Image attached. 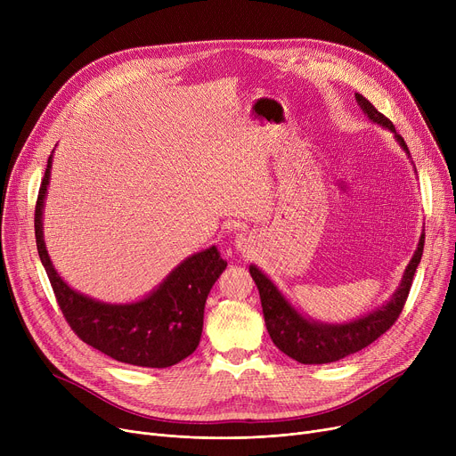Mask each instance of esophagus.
Returning <instances> with one entry per match:
<instances>
[{
	"label": "esophagus",
	"instance_id": "34e87169",
	"mask_svg": "<svg viewBox=\"0 0 456 456\" xmlns=\"http://www.w3.org/2000/svg\"><path fill=\"white\" fill-rule=\"evenodd\" d=\"M234 246L240 253H249L255 246V240H253V236L249 232H240V234H236V238H234Z\"/></svg>",
	"mask_w": 456,
	"mask_h": 456
}]
</instances>
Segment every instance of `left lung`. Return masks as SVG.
Instances as JSON below:
<instances>
[{
	"label": "left lung",
	"mask_w": 456,
	"mask_h": 456,
	"mask_svg": "<svg viewBox=\"0 0 456 456\" xmlns=\"http://www.w3.org/2000/svg\"><path fill=\"white\" fill-rule=\"evenodd\" d=\"M354 98L371 122L390 129L395 134L399 146L409 153V148H406L403 136L395 133V127L390 119L385 114H380L362 94H354ZM423 244H425V232H421L418 249L412 260L409 262V266L404 270L399 289L395 290V294L387 305L379 306L377 310H373V313L358 318L354 322L340 323V325L318 323L299 314L297 310L289 303V299L279 292L277 286L256 266L251 265L249 273L260 294L262 313H265V322L270 332V338L284 354H289L290 358H294V361L301 364L337 362L347 354H353L356 351L368 347L371 342H375L380 337V334H385L397 322L401 310L406 303V297H409L414 273L423 255Z\"/></svg>",
	"instance_id": "8db88e82"
}]
</instances>
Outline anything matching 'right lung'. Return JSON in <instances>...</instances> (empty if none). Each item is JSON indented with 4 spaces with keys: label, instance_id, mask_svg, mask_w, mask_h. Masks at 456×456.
<instances>
[{
    "label": "right lung",
    "instance_id": "add662e5",
    "mask_svg": "<svg viewBox=\"0 0 456 456\" xmlns=\"http://www.w3.org/2000/svg\"><path fill=\"white\" fill-rule=\"evenodd\" d=\"M50 174L52 157L35 207L37 249L71 330L114 361L140 368H170L194 353L203 330L207 296L227 268L218 248L212 246L183 260L155 292L136 303L110 305L86 297L61 279L45 251L42 208Z\"/></svg>",
    "mask_w": 456,
    "mask_h": 456
}]
</instances>
